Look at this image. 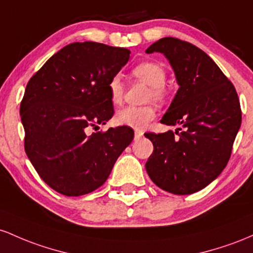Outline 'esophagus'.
Returning <instances> with one entry per match:
<instances>
[{
	"label": "esophagus",
	"mask_w": 253,
	"mask_h": 253,
	"mask_svg": "<svg viewBox=\"0 0 253 253\" xmlns=\"http://www.w3.org/2000/svg\"><path fill=\"white\" fill-rule=\"evenodd\" d=\"M142 136H143V132L142 131H135V140H140Z\"/></svg>",
	"instance_id": "1"
}]
</instances>
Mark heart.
Wrapping results in <instances>:
<instances>
[{"label":"heart","instance_id":"1","mask_svg":"<svg viewBox=\"0 0 253 253\" xmlns=\"http://www.w3.org/2000/svg\"><path fill=\"white\" fill-rule=\"evenodd\" d=\"M132 75L138 80L146 82L150 86L149 98L157 101H163L166 98V70L157 62H143L132 69ZM123 84L119 76H113L109 82L110 98L113 104H119L123 99ZM155 117L154 106H126L117 111L115 122L119 126H129L135 130H142Z\"/></svg>","mask_w":253,"mask_h":253}]
</instances>
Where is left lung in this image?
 Wrapping results in <instances>:
<instances>
[{
    "mask_svg": "<svg viewBox=\"0 0 253 253\" xmlns=\"http://www.w3.org/2000/svg\"><path fill=\"white\" fill-rule=\"evenodd\" d=\"M169 59L179 88L161 123L175 134H144L154 150L146 163L150 179L174 195L200 191L215 180L231 158L241 126L237 90L212 59L195 45L166 37L146 50Z\"/></svg>",
    "mask_w": 253,
    "mask_h": 253,
    "instance_id": "obj_1",
    "label": "left lung"
}]
</instances>
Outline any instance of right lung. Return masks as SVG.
<instances>
[{
	"label": "right lung",
	"instance_id": "1",
	"mask_svg": "<svg viewBox=\"0 0 253 253\" xmlns=\"http://www.w3.org/2000/svg\"><path fill=\"white\" fill-rule=\"evenodd\" d=\"M130 51L94 42H73L28 81L20 105L25 150L41 178L65 196L94 191L106 181L134 130L110 127L87 135L113 116L109 82Z\"/></svg>",
	"mask_w": 253,
	"mask_h": 253
}]
</instances>
